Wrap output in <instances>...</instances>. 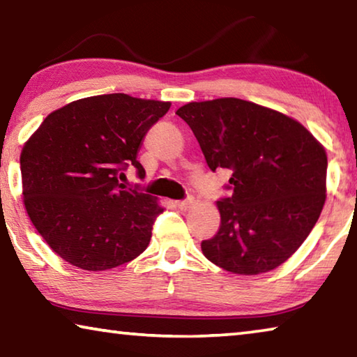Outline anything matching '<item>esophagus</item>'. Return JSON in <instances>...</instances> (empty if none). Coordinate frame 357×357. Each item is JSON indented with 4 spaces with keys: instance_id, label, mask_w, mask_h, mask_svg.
<instances>
[{
    "instance_id": "34e87169",
    "label": "esophagus",
    "mask_w": 357,
    "mask_h": 357,
    "mask_svg": "<svg viewBox=\"0 0 357 357\" xmlns=\"http://www.w3.org/2000/svg\"><path fill=\"white\" fill-rule=\"evenodd\" d=\"M174 204H176V206H178L181 211H185V209L190 208L192 200H179V202H176Z\"/></svg>"
}]
</instances>
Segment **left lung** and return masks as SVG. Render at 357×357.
Here are the masks:
<instances>
[{"label": "left lung", "instance_id": "8db88e82", "mask_svg": "<svg viewBox=\"0 0 357 357\" xmlns=\"http://www.w3.org/2000/svg\"><path fill=\"white\" fill-rule=\"evenodd\" d=\"M183 118L211 170L233 174L217 208L220 227L203 255L233 274L275 269L299 249L326 202L328 157L304 126L236 98L190 102Z\"/></svg>", "mask_w": 357, "mask_h": 357}]
</instances>
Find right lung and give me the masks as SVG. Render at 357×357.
<instances>
[{"instance_id":"add662e5","label":"right lung","mask_w":357,"mask_h":357,"mask_svg":"<svg viewBox=\"0 0 357 357\" xmlns=\"http://www.w3.org/2000/svg\"><path fill=\"white\" fill-rule=\"evenodd\" d=\"M170 102L104 94L48 114L20 155L23 203L33 225L64 261L84 271L129 263L146 249L155 198L119 183L144 135Z\"/></svg>"}]
</instances>
